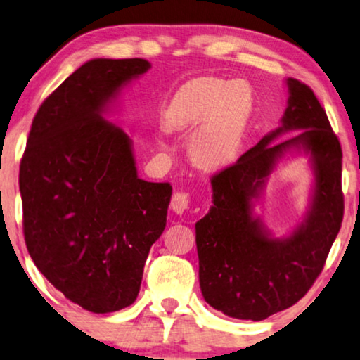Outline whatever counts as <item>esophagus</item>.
I'll return each mask as SVG.
<instances>
[{
  "label": "esophagus",
  "instance_id": "1",
  "mask_svg": "<svg viewBox=\"0 0 360 360\" xmlns=\"http://www.w3.org/2000/svg\"><path fill=\"white\" fill-rule=\"evenodd\" d=\"M191 205V198L188 193H174L172 194V199H171V207L174 210L176 214H183L184 210H188Z\"/></svg>",
  "mask_w": 360,
  "mask_h": 360
}]
</instances>
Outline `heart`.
I'll list each match as a JSON object with an SVG mask.
<instances>
[{
    "instance_id": "1",
    "label": "heart",
    "mask_w": 360,
    "mask_h": 360,
    "mask_svg": "<svg viewBox=\"0 0 360 360\" xmlns=\"http://www.w3.org/2000/svg\"><path fill=\"white\" fill-rule=\"evenodd\" d=\"M253 107V90L245 80L199 77L186 82L166 110L169 130L194 131L189 153L204 169H219L237 156L248 117Z\"/></svg>"
}]
</instances>
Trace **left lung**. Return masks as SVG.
Segmentation results:
<instances>
[{"label": "left lung", "instance_id": "1", "mask_svg": "<svg viewBox=\"0 0 360 360\" xmlns=\"http://www.w3.org/2000/svg\"><path fill=\"white\" fill-rule=\"evenodd\" d=\"M288 89L283 124L210 177L214 205L195 224L200 291L230 318L262 321L298 303L323 271L342 224L341 143L313 90L296 79H288ZM288 129L304 131L269 145ZM296 144H303L314 160V207L293 236L278 241L251 217V199L277 158Z\"/></svg>", "mask_w": 360, "mask_h": 360}]
</instances>
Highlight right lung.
<instances>
[{
  "label": "right lung",
  "instance_id": "right-lung-1",
  "mask_svg": "<svg viewBox=\"0 0 360 360\" xmlns=\"http://www.w3.org/2000/svg\"><path fill=\"white\" fill-rule=\"evenodd\" d=\"M145 59H94L67 77L32 120L19 166L27 252L67 300L92 313L135 303L166 227L169 183L136 174L127 133L102 118Z\"/></svg>",
  "mask_w": 360,
  "mask_h": 360
}]
</instances>
